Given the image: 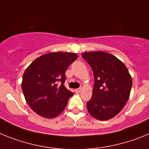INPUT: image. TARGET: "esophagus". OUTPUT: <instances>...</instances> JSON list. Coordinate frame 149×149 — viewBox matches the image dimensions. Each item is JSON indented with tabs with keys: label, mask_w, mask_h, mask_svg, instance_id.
<instances>
[{
	"label": "esophagus",
	"mask_w": 149,
	"mask_h": 149,
	"mask_svg": "<svg viewBox=\"0 0 149 149\" xmlns=\"http://www.w3.org/2000/svg\"><path fill=\"white\" fill-rule=\"evenodd\" d=\"M81 90H82V88H79L75 89V91H76V93H79L80 91H81Z\"/></svg>",
	"instance_id": "34e87169"
}]
</instances>
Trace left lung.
Returning <instances> with one entry per match:
<instances>
[{
  "label": "left lung",
  "instance_id": "8db88e82",
  "mask_svg": "<svg viewBox=\"0 0 149 149\" xmlns=\"http://www.w3.org/2000/svg\"><path fill=\"white\" fill-rule=\"evenodd\" d=\"M94 73L92 97L87 102L91 116L106 121L119 113L130 97L132 78L124 63L104 52H91L82 55Z\"/></svg>",
  "mask_w": 149,
  "mask_h": 149
}]
</instances>
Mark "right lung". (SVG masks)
I'll use <instances>...</instances> for the list:
<instances>
[{
    "mask_svg": "<svg viewBox=\"0 0 149 149\" xmlns=\"http://www.w3.org/2000/svg\"><path fill=\"white\" fill-rule=\"evenodd\" d=\"M77 58L76 53H48L35 59L25 70L22 89L27 103L39 116L52 118L64 110L73 95L64 86L65 73Z\"/></svg>",
    "mask_w": 149,
    "mask_h": 149,
    "instance_id": "obj_1",
    "label": "right lung"
}]
</instances>
